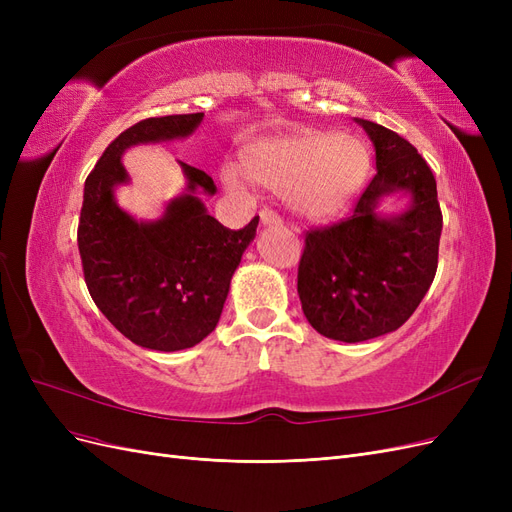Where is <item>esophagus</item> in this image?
I'll list each match as a JSON object with an SVG mask.
<instances>
[{
    "instance_id": "obj_1",
    "label": "esophagus",
    "mask_w": 512,
    "mask_h": 512,
    "mask_svg": "<svg viewBox=\"0 0 512 512\" xmlns=\"http://www.w3.org/2000/svg\"><path fill=\"white\" fill-rule=\"evenodd\" d=\"M258 215H260V224H262V226H280V224H282L280 215L273 213L271 209H262Z\"/></svg>"
}]
</instances>
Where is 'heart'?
I'll list each match as a JSON object with an SVG mask.
<instances>
[{"label": "heart", "instance_id": "heart-1", "mask_svg": "<svg viewBox=\"0 0 512 512\" xmlns=\"http://www.w3.org/2000/svg\"><path fill=\"white\" fill-rule=\"evenodd\" d=\"M247 177L282 192L286 209L307 222L329 220L359 192L371 156L359 136L348 132L301 130L260 138L241 151ZM222 183L232 192L247 190V177L222 166Z\"/></svg>", "mask_w": 512, "mask_h": 512}]
</instances>
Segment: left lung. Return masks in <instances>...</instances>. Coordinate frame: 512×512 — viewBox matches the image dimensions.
Returning a JSON list of instances; mask_svg holds the SVG:
<instances>
[{"instance_id": "obj_1", "label": "left lung", "mask_w": 512, "mask_h": 512, "mask_svg": "<svg viewBox=\"0 0 512 512\" xmlns=\"http://www.w3.org/2000/svg\"><path fill=\"white\" fill-rule=\"evenodd\" d=\"M376 149L378 173L348 220L305 235L297 290L312 327L337 342L397 331L423 301L438 269L442 211L431 168L406 138L356 119ZM395 191L411 194L399 216L375 209Z\"/></svg>"}]
</instances>
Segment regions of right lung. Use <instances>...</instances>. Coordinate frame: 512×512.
Instances as JSON below:
<instances>
[{
  "mask_svg": "<svg viewBox=\"0 0 512 512\" xmlns=\"http://www.w3.org/2000/svg\"><path fill=\"white\" fill-rule=\"evenodd\" d=\"M205 113L149 117L108 145L85 181L79 252L91 299L136 346L160 352L192 348L218 324L232 273L256 237L258 218L230 230L207 213L200 192L215 194L205 170L179 162L188 188L160 220L138 222L115 200L130 177L121 164L134 145L190 136Z\"/></svg>",
  "mask_w": 512,
  "mask_h": 512,
  "instance_id": "right-lung-1",
  "label": "right lung"
}]
</instances>
